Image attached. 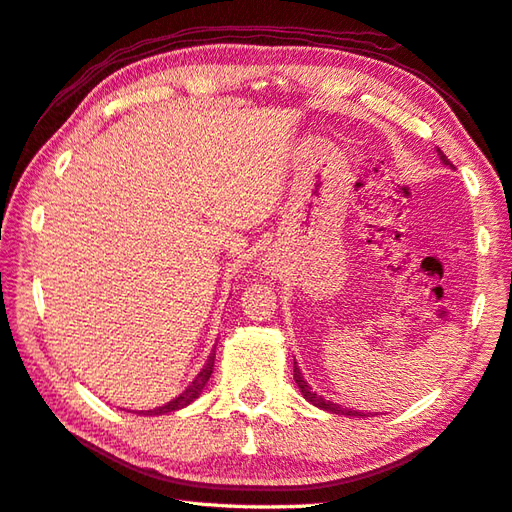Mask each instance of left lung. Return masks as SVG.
Here are the masks:
<instances>
[{"label": "left lung", "instance_id": "obj_1", "mask_svg": "<svg viewBox=\"0 0 512 512\" xmlns=\"http://www.w3.org/2000/svg\"><path fill=\"white\" fill-rule=\"evenodd\" d=\"M436 154H439V159H441L443 165L454 167V165L450 163L448 156H445V154L439 150V147H436ZM293 378H295V383H297V387H300V392H302V396L306 398V401H309V403L315 405V407H320V410L331 412V414H338V416H358V418L369 416V414H365V412L347 410V407H342V405L333 403V401H324V398H322L318 392H313V389L309 387V383H306L304 376H302V371H300V367H297V362H293Z\"/></svg>", "mask_w": 512, "mask_h": 512}]
</instances>
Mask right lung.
Instances as JSON below:
<instances>
[{
  "instance_id": "right-lung-1",
  "label": "right lung",
  "mask_w": 512,
  "mask_h": 512,
  "mask_svg": "<svg viewBox=\"0 0 512 512\" xmlns=\"http://www.w3.org/2000/svg\"><path fill=\"white\" fill-rule=\"evenodd\" d=\"M212 367H215V349H212V353H210L208 360H206V365H203V369L199 371V374L194 376L192 383H190L188 387H185L179 396L172 398L170 403L154 407V410H129V412L143 414V416H161V414H167V412L183 410V407H188L190 403H194V401H197V398L201 396L203 387L208 385V380H210V376H212Z\"/></svg>"
}]
</instances>
